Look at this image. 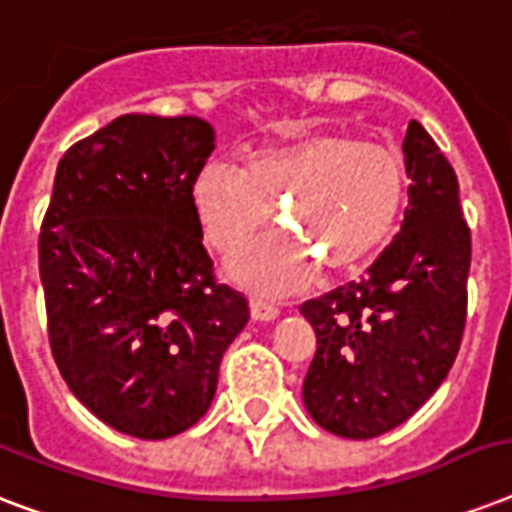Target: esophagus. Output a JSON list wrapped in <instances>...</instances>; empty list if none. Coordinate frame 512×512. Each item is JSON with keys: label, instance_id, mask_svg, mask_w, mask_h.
<instances>
[{"label": "esophagus", "instance_id": "esophagus-1", "mask_svg": "<svg viewBox=\"0 0 512 512\" xmlns=\"http://www.w3.org/2000/svg\"><path fill=\"white\" fill-rule=\"evenodd\" d=\"M249 311L255 316L257 321H273L279 316V305L271 303V300H265V297H252L249 300Z\"/></svg>", "mask_w": 512, "mask_h": 512}]
</instances>
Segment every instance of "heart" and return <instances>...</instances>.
Listing matches in <instances>:
<instances>
[{"label": "heart", "mask_w": 512, "mask_h": 512, "mask_svg": "<svg viewBox=\"0 0 512 512\" xmlns=\"http://www.w3.org/2000/svg\"><path fill=\"white\" fill-rule=\"evenodd\" d=\"M404 164L393 148L313 132L255 148L241 170L207 164L193 180V209L204 239L233 255L268 223L271 207L287 233L265 236L233 257L241 281L292 292L324 263L345 271L388 239L404 204Z\"/></svg>", "instance_id": "b5f03b06"}]
</instances>
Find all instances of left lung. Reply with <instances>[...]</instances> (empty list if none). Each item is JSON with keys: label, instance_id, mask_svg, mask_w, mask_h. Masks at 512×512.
<instances>
[{"label": "left lung", "instance_id": "obj_1", "mask_svg": "<svg viewBox=\"0 0 512 512\" xmlns=\"http://www.w3.org/2000/svg\"><path fill=\"white\" fill-rule=\"evenodd\" d=\"M409 207L401 233L358 281L300 305L316 332L305 409L342 438L406 422L452 369L468 319L470 228L460 183L420 122L404 138Z\"/></svg>", "mask_w": 512, "mask_h": 512}]
</instances>
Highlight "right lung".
Returning <instances> with one entry per match:
<instances>
[{
	"mask_svg": "<svg viewBox=\"0 0 512 512\" xmlns=\"http://www.w3.org/2000/svg\"><path fill=\"white\" fill-rule=\"evenodd\" d=\"M215 148L199 116L124 114L68 148L39 231L47 337L98 420L170 438L207 414L247 297L201 244L193 180Z\"/></svg>",
	"mask_w": 512,
	"mask_h": 512,
	"instance_id": "obj_1",
	"label": "right lung"
}]
</instances>
